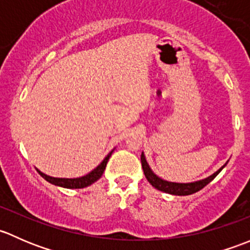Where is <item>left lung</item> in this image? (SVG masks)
<instances>
[{
	"label": "left lung",
	"instance_id": "1",
	"mask_svg": "<svg viewBox=\"0 0 250 250\" xmlns=\"http://www.w3.org/2000/svg\"><path fill=\"white\" fill-rule=\"evenodd\" d=\"M228 165V162L223 166L219 170H216L215 173L211 174L210 176L208 178L202 179V180L195 181V183H188V184H181V183H170V181L163 180V179L158 178L155 173L151 170L150 166L147 165L145 160V156L144 153H141V166H143V170L144 174H145L146 179H147L148 183L153 186L157 190L163 191V192L170 193V195H175V196H188V195H192V193L197 192V191L202 190L206 185H208L219 173L221 172L225 166Z\"/></svg>",
	"mask_w": 250,
	"mask_h": 250
}]
</instances>
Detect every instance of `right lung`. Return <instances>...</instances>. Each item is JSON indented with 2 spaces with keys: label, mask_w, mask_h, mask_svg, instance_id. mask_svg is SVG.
Wrapping results in <instances>:
<instances>
[{
  "label": "right lung",
  "mask_w": 250,
  "mask_h": 250,
  "mask_svg": "<svg viewBox=\"0 0 250 250\" xmlns=\"http://www.w3.org/2000/svg\"><path fill=\"white\" fill-rule=\"evenodd\" d=\"M112 151H111L109 155H107L106 157L104 158V161H103V162L100 163V165L98 166L95 169H93L92 172L88 173L87 175L81 176V178H74V179L53 178V176L46 175V174L40 172V170H37V172H39V174L42 176V178L46 179L48 183L53 184V185L62 186V188H87V186L92 185L93 183H95L98 179L102 178V175H103V173H104L105 167H106L107 161H109L111 153H112Z\"/></svg>",
  "instance_id": "add662e5"
}]
</instances>
